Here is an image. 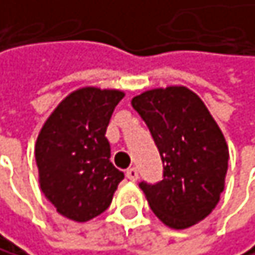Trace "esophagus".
Here are the masks:
<instances>
[{
  "instance_id": "esophagus-1",
  "label": "esophagus",
  "mask_w": 255,
  "mask_h": 255,
  "mask_svg": "<svg viewBox=\"0 0 255 255\" xmlns=\"http://www.w3.org/2000/svg\"><path fill=\"white\" fill-rule=\"evenodd\" d=\"M126 176L130 179V181H137V179H138V170L137 168H134V166H132V168H129L128 171H126Z\"/></svg>"
}]
</instances>
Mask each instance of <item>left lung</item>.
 Returning a JSON list of instances; mask_svg holds the SVG:
<instances>
[{"instance_id":"obj_1","label":"left lung","mask_w":255,"mask_h":255,"mask_svg":"<svg viewBox=\"0 0 255 255\" xmlns=\"http://www.w3.org/2000/svg\"><path fill=\"white\" fill-rule=\"evenodd\" d=\"M163 162V179L140 187L154 215L171 229H188L218 204L226 185L229 148L201 98L184 85L132 98Z\"/></svg>"}]
</instances>
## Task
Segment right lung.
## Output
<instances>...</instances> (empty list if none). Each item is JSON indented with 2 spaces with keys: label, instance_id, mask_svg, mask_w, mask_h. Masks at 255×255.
<instances>
[{
  "label": "right lung",
  "instance_id": "right-lung-1",
  "mask_svg": "<svg viewBox=\"0 0 255 255\" xmlns=\"http://www.w3.org/2000/svg\"><path fill=\"white\" fill-rule=\"evenodd\" d=\"M125 92L82 87L46 118L35 141L38 184L68 220L90 221L111 206L125 174L111 159L106 129Z\"/></svg>",
  "mask_w": 255,
  "mask_h": 255
}]
</instances>
